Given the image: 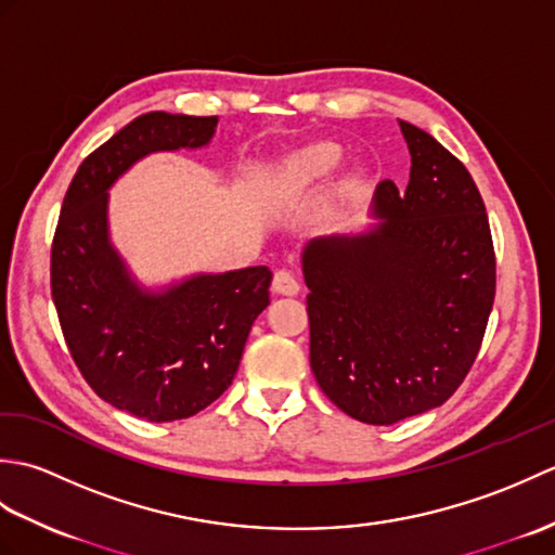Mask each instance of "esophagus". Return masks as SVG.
<instances>
[{
  "mask_svg": "<svg viewBox=\"0 0 555 555\" xmlns=\"http://www.w3.org/2000/svg\"><path fill=\"white\" fill-rule=\"evenodd\" d=\"M271 291L279 293V296H296V293L300 291V284L288 269H279L274 279H271Z\"/></svg>",
  "mask_w": 555,
  "mask_h": 555,
  "instance_id": "obj_1",
  "label": "esophagus"
}]
</instances>
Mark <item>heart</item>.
I'll list each match as a JSON object with an SVG mask.
<instances>
[{
  "instance_id": "b5f03b06",
  "label": "heart",
  "mask_w": 555,
  "mask_h": 555,
  "mask_svg": "<svg viewBox=\"0 0 555 555\" xmlns=\"http://www.w3.org/2000/svg\"><path fill=\"white\" fill-rule=\"evenodd\" d=\"M344 157L346 155L344 150H340V145L328 143V140H322V143H312L308 147L293 152L274 183L276 195L286 199H296V197H302L305 193L314 191V188L324 185L340 169Z\"/></svg>"
}]
</instances>
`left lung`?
Instances as JSON below:
<instances>
[{
  "instance_id": "8db88e82",
  "label": "left lung",
  "mask_w": 555,
  "mask_h": 555,
  "mask_svg": "<svg viewBox=\"0 0 555 555\" xmlns=\"http://www.w3.org/2000/svg\"><path fill=\"white\" fill-rule=\"evenodd\" d=\"M398 124L410 150L405 191L379 183L367 229L302 247L314 379L364 424L443 405L473 367L496 293L473 176L427 131Z\"/></svg>"
}]
</instances>
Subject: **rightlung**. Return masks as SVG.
Returning a JSON list of instances; mask_svg holds the SVG:
<instances>
[{
    "instance_id": "add662e5",
    "label": "right lung",
    "mask_w": 555,
    "mask_h": 555,
    "mask_svg": "<svg viewBox=\"0 0 555 555\" xmlns=\"http://www.w3.org/2000/svg\"><path fill=\"white\" fill-rule=\"evenodd\" d=\"M217 116L150 112L80 164L52 243V298L80 374L102 400L147 422L193 417L227 391L269 305V267L150 288L109 231V188L155 152L203 150Z\"/></svg>"
}]
</instances>
